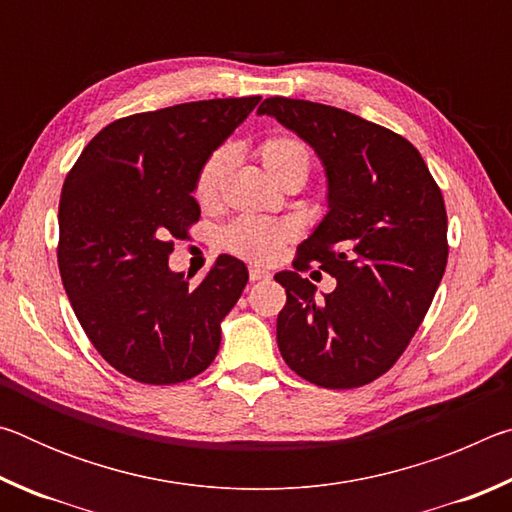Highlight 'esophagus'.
Listing matches in <instances>:
<instances>
[{"instance_id": "esophagus-1", "label": "esophagus", "mask_w": 512, "mask_h": 512, "mask_svg": "<svg viewBox=\"0 0 512 512\" xmlns=\"http://www.w3.org/2000/svg\"><path fill=\"white\" fill-rule=\"evenodd\" d=\"M248 277H250V282H259V280H268V277H271V273L266 271V268H259V266H250V271H248Z\"/></svg>"}]
</instances>
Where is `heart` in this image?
Segmentation results:
<instances>
[{"label": "heart", "instance_id": "obj_1", "mask_svg": "<svg viewBox=\"0 0 512 512\" xmlns=\"http://www.w3.org/2000/svg\"><path fill=\"white\" fill-rule=\"evenodd\" d=\"M257 155L266 171L277 180L287 183L289 178H300L302 183L311 173V153L296 137L275 135L257 146ZM230 169V151L214 149L201 162L194 176V198L201 205H212L219 198L225 176ZM293 239V228L287 221L266 219H239L223 232V246L232 255L248 259L253 264H268L282 253V248Z\"/></svg>", "mask_w": 512, "mask_h": 512}]
</instances>
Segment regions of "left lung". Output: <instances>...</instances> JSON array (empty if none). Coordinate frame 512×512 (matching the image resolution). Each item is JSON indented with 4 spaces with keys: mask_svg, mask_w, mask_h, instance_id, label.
I'll return each instance as SVG.
<instances>
[{
    "mask_svg": "<svg viewBox=\"0 0 512 512\" xmlns=\"http://www.w3.org/2000/svg\"><path fill=\"white\" fill-rule=\"evenodd\" d=\"M273 115L314 146L329 178V214L302 241L277 316L287 366L323 388H357L395 366L443 280V192L420 151L388 128L323 103L271 97ZM318 263L337 289L316 301L299 273Z\"/></svg>",
    "mask_w": 512,
    "mask_h": 512,
    "instance_id": "left-lung-1",
    "label": "left lung"
}]
</instances>
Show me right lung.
I'll list each match as a JSON object with an SVG mask.
<instances>
[{"label":"right lung","instance_id":"obj_1","mask_svg":"<svg viewBox=\"0 0 512 512\" xmlns=\"http://www.w3.org/2000/svg\"><path fill=\"white\" fill-rule=\"evenodd\" d=\"M257 103L189 101L115 119L67 173L56 248L65 293L101 357L140 384H180L219 352L244 262L221 255L198 284L167 262L201 216L198 167Z\"/></svg>","mask_w":512,"mask_h":512}]
</instances>
